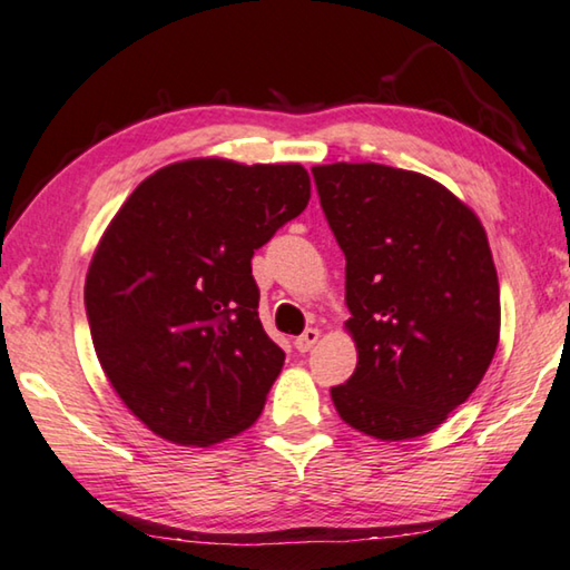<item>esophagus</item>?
<instances>
[{"label": "esophagus", "instance_id": "34e87169", "mask_svg": "<svg viewBox=\"0 0 570 570\" xmlns=\"http://www.w3.org/2000/svg\"><path fill=\"white\" fill-rule=\"evenodd\" d=\"M320 337H322V332L312 327V330H306L304 334H299V337L294 340V347L299 352H309L314 345H317Z\"/></svg>", "mask_w": 570, "mask_h": 570}]
</instances>
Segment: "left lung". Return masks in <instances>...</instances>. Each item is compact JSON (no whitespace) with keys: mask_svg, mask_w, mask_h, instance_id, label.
Instances as JSON below:
<instances>
[{"mask_svg":"<svg viewBox=\"0 0 570 570\" xmlns=\"http://www.w3.org/2000/svg\"><path fill=\"white\" fill-rule=\"evenodd\" d=\"M345 253L357 367L332 401L381 441L423 436L462 405L500 342V282L474 210L426 175L375 161L312 167Z\"/></svg>","mask_w":570,"mask_h":570,"instance_id":"1","label":"left lung"}]
</instances>
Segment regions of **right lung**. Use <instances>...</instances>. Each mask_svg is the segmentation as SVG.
Returning a JSON list of instances; mask_svg holds the SVG:
<instances>
[{
  "mask_svg": "<svg viewBox=\"0 0 570 570\" xmlns=\"http://www.w3.org/2000/svg\"><path fill=\"white\" fill-rule=\"evenodd\" d=\"M309 197L302 165L200 157L157 169L108 223L86 276L90 340L157 436L213 446L256 423L284 350L258 320L250 258Z\"/></svg>",
  "mask_w": 570,
  "mask_h": 570,
  "instance_id": "right-lung-1",
  "label": "right lung"
}]
</instances>
